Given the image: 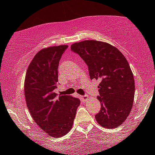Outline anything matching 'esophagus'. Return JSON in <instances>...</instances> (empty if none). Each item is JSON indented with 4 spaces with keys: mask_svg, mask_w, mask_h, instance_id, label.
Listing matches in <instances>:
<instances>
[{
    "mask_svg": "<svg viewBox=\"0 0 155 155\" xmlns=\"http://www.w3.org/2000/svg\"><path fill=\"white\" fill-rule=\"evenodd\" d=\"M80 98L82 101H85L87 99V95H82V96H80Z\"/></svg>",
    "mask_w": 155,
    "mask_h": 155,
    "instance_id": "34e87169",
    "label": "esophagus"
}]
</instances>
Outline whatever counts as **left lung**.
<instances>
[{
  "label": "left lung",
  "mask_w": 155,
  "mask_h": 155,
  "mask_svg": "<svg viewBox=\"0 0 155 155\" xmlns=\"http://www.w3.org/2000/svg\"><path fill=\"white\" fill-rule=\"evenodd\" d=\"M71 51L86 64L90 79L100 81L97 123L108 129L120 126L130 112L135 93L134 75L127 59L118 48L97 40L73 43Z\"/></svg>",
  "instance_id": "left-lung-1"
}]
</instances>
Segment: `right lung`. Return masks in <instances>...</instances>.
<instances>
[{
  "instance_id": "obj_1",
  "label": "right lung",
  "mask_w": 155,
  "mask_h": 155,
  "mask_svg": "<svg viewBox=\"0 0 155 155\" xmlns=\"http://www.w3.org/2000/svg\"><path fill=\"white\" fill-rule=\"evenodd\" d=\"M68 46H51L39 51L29 64L25 79L26 103L33 119L50 137H61L73 126L80 100L54 93L59 61Z\"/></svg>"
}]
</instances>
